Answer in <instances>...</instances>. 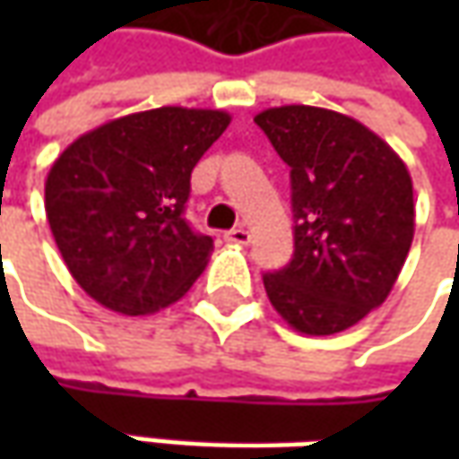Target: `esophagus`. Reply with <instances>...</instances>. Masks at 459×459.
<instances>
[{
  "mask_svg": "<svg viewBox=\"0 0 459 459\" xmlns=\"http://www.w3.org/2000/svg\"><path fill=\"white\" fill-rule=\"evenodd\" d=\"M224 239H227L230 245H247V242H250V232H247L245 227H235V230L224 232Z\"/></svg>",
  "mask_w": 459,
  "mask_h": 459,
  "instance_id": "esophagus-1",
  "label": "esophagus"
}]
</instances>
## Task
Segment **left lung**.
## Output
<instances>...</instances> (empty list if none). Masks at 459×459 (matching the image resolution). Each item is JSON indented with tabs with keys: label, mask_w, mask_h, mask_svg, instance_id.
Returning a JSON list of instances; mask_svg holds the SVG:
<instances>
[{
	"label": "left lung",
	"mask_w": 459,
	"mask_h": 459,
	"mask_svg": "<svg viewBox=\"0 0 459 459\" xmlns=\"http://www.w3.org/2000/svg\"><path fill=\"white\" fill-rule=\"evenodd\" d=\"M291 168L293 257L263 275L304 334H337L380 307L414 239V186L388 143L352 117L289 104L255 117Z\"/></svg>",
	"instance_id": "1"
}]
</instances>
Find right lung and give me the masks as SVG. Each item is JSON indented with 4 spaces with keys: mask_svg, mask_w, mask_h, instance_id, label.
Here are the masks:
<instances>
[{
    "mask_svg": "<svg viewBox=\"0 0 459 459\" xmlns=\"http://www.w3.org/2000/svg\"><path fill=\"white\" fill-rule=\"evenodd\" d=\"M221 109L160 107L81 134L50 166L45 214L71 275L101 307L140 316L178 301L214 242L184 220L191 170Z\"/></svg>",
    "mask_w": 459,
    "mask_h": 459,
    "instance_id": "right-lung-1",
    "label": "right lung"
}]
</instances>
